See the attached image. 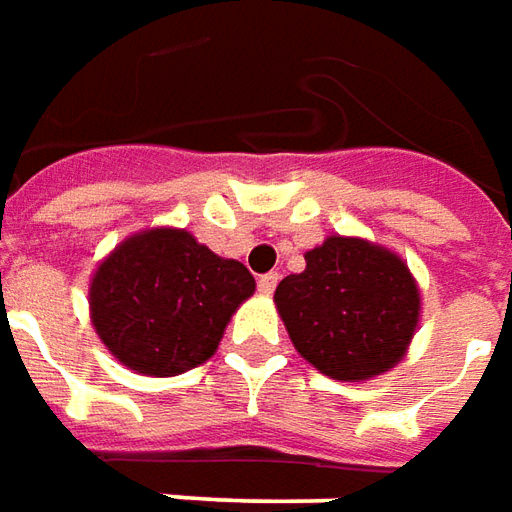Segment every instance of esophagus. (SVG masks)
Returning <instances> with one entry per match:
<instances>
[{"label": "esophagus", "instance_id": "1", "mask_svg": "<svg viewBox=\"0 0 512 512\" xmlns=\"http://www.w3.org/2000/svg\"><path fill=\"white\" fill-rule=\"evenodd\" d=\"M278 281H281V275L278 273H267L259 278V292L262 295H273V289L278 286Z\"/></svg>", "mask_w": 512, "mask_h": 512}]
</instances>
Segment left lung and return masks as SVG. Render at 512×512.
<instances>
[{
    "mask_svg": "<svg viewBox=\"0 0 512 512\" xmlns=\"http://www.w3.org/2000/svg\"><path fill=\"white\" fill-rule=\"evenodd\" d=\"M273 300L297 353L342 383H364L400 364L422 314L405 259L342 234L306 250V270L286 275Z\"/></svg>",
    "mask_w": 512,
    "mask_h": 512,
    "instance_id": "left-lung-1",
    "label": "left lung"
}]
</instances>
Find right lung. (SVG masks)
<instances>
[{
    "instance_id": "add662e5",
    "label": "right lung",
    "mask_w": 512,
    "mask_h": 512,
    "mask_svg": "<svg viewBox=\"0 0 512 512\" xmlns=\"http://www.w3.org/2000/svg\"><path fill=\"white\" fill-rule=\"evenodd\" d=\"M256 281L187 228L137 231L90 275V322L126 369L173 378L217 353L226 325Z\"/></svg>"
}]
</instances>
